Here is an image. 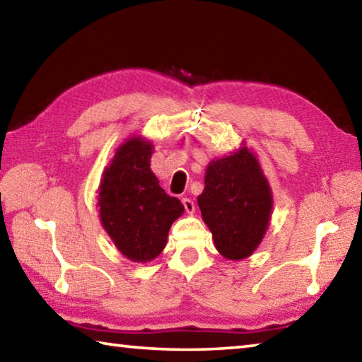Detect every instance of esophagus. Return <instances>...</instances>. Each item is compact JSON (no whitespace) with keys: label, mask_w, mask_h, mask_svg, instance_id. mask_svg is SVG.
Masks as SVG:
<instances>
[{"label":"esophagus","mask_w":362,"mask_h":362,"mask_svg":"<svg viewBox=\"0 0 362 362\" xmlns=\"http://www.w3.org/2000/svg\"><path fill=\"white\" fill-rule=\"evenodd\" d=\"M182 203H183V207H185V211L188 212V214H193L194 212V203L189 198H183L182 199Z\"/></svg>","instance_id":"1"}]
</instances>
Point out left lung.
I'll list each match as a JSON object with an SVG mask.
<instances>
[{
	"instance_id": "obj_1",
	"label": "left lung",
	"mask_w": 362,
	"mask_h": 362,
	"mask_svg": "<svg viewBox=\"0 0 362 362\" xmlns=\"http://www.w3.org/2000/svg\"><path fill=\"white\" fill-rule=\"evenodd\" d=\"M198 206L214 243L228 260L246 259L259 246L272 214V193L247 148L212 161Z\"/></svg>"
}]
</instances>
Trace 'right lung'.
<instances>
[{
	"label": "right lung",
	"mask_w": 362,
	"mask_h": 362,
	"mask_svg": "<svg viewBox=\"0 0 362 362\" xmlns=\"http://www.w3.org/2000/svg\"><path fill=\"white\" fill-rule=\"evenodd\" d=\"M151 144L140 137L122 144L105 169L99 193L100 220L122 255L150 262L166 246L183 204L159 187L150 169Z\"/></svg>",
	"instance_id": "1"
}]
</instances>
